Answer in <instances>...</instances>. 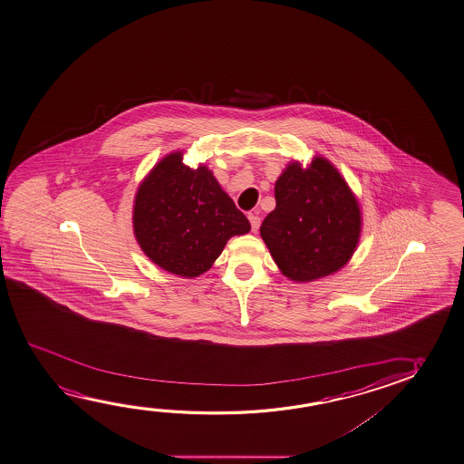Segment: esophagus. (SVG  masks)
Masks as SVG:
<instances>
[{"label": "esophagus", "mask_w": 464, "mask_h": 464, "mask_svg": "<svg viewBox=\"0 0 464 464\" xmlns=\"http://www.w3.org/2000/svg\"><path fill=\"white\" fill-rule=\"evenodd\" d=\"M249 222L250 227H252V231H254V233H256V231H258V228H260V217H258V215L256 214H250Z\"/></svg>", "instance_id": "34e87169"}]
</instances>
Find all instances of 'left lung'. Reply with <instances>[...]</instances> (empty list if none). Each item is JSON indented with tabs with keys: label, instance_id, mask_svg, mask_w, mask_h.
Masks as SVG:
<instances>
[{
	"label": "left lung",
	"instance_id": "left-lung-1",
	"mask_svg": "<svg viewBox=\"0 0 464 464\" xmlns=\"http://www.w3.org/2000/svg\"><path fill=\"white\" fill-rule=\"evenodd\" d=\"M275 198L260 236L287 279L313 283L350 262L362 233V210L327 158L314 155L306 168L290 161L276 180Z\"/></svg>",
	"mask_w": 464,
	"mask_h": 464
}]
</instances>
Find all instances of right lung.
<instances>
[{
	"label": "right lung",
	"mask_w": 464,
	"mask_h": 464,
	"mask_svg": "<svg viewBox=\"0 0 464 464\" xmlns=\"http://www.w3.org/2000/svg\"><path fill=\"white\" fill-rule=\"evenodd\" d=\"M172 151L156 162L134 198L132 227L143 254L160 268L193 279L212 268L229 237L250 223L220 187L214 172L183 162Z\"/></svg>",
	"instance_id": "1"
}]
</instances>
